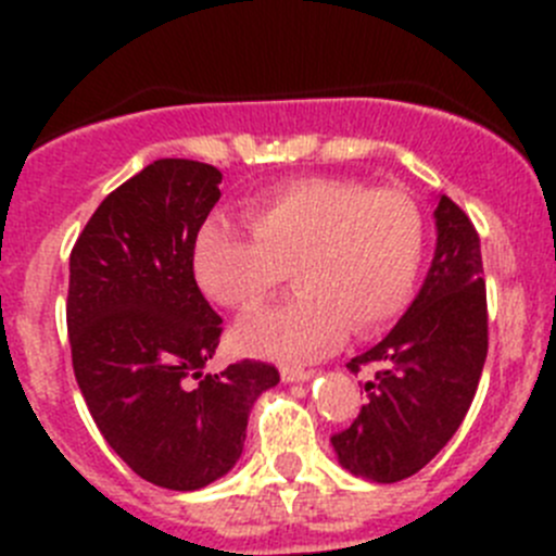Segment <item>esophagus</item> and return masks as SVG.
Listing matches in <instances>:
<instances>
[{
    "label": "esophagus",
    "mask_w": 556,
    "mask_h": 556,
    "mask_svg": "<svg viewBox=\"0 0 556 556\" xmlns=\"http://www.w3.org/2000/svg\"><path fill=\"white\" fill-rule=\"evenodd\" d=\"M306 379H312V371H306V368H295V366L282 368V382H306Z\"/></svg>",
    "instance_id": "esophagus-1"
}]
</instances>
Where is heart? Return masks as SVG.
<instances>
[{
	"mask_svg": "<svg viewBox=\"0 0 556 556\" xmlns=\"http://www.w3.org/2000/svg\"><path fill=\"white\" fill-rule=\"evenodd\" d=\"M231 220L199 231L193 266L212 301L252 309L293 271L301 293L244 317L233 344L250 355L304 361L355 336L377 333L412 295L425 250L419 206L401 190L355 179H304L257 195Z\"/></svg>",
	"mask_w": 556,
	"mask_h": 556,
	"instance_id": "obj_1",
	"label": "heart"
}]
</instances>
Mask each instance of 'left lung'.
<instances>
[{
	"label": "left lung",
	"instance_id": "1",
	"mask_svg": "<svg viewBox=\"0 0 556 556\" xmlns=\"http://www.w3.org/2000/svg\"><path fill=\"white\" fill-rule=\"evenodd\" d=\"M435 255L395 328L346 363L371 368L368 403L330 439L341 468L392 484L422 470L457 433L486 361V290L473 223L439 195Z\"/></svg>",
	"mask_w": 556,
	"mask_h": 556
}]
</instances>
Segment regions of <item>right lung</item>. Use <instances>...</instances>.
<instances>
[{
    "instance_id": "obj_1",
    "label": "right lung",
    "mask_w": 556,
    "mask_h": 556,
    "mask_svg": "<svg viewBox=\"0 0 556 556\" xmlns=\"http://www.w3.org/2000/svg\"><path fill=\"white\" fill-rule=\"evenodd\" d=\"M223 174L161 159L99 204L70 255L72 368L93 422L144 481L193 492L237 465L252 403L279 382L261 361L204 366L223 319L193 274Z\"/></svg>"
}]
</instances>
